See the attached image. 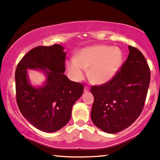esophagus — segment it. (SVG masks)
<instances>
[{"mask_svg": "<svg viewBox=\"0 0 160 160\" xmlns=\"http://www.w3.org/2000/svg\"><path fill=\"white\" fill-rule=\"evenodd\" d=\"M89 90H90V88H89L88 86H85V88H84L85 92H88V91H89Z\"/></svg>", "mask_w": 160, "mask_h": 160, "instance_id": "obj_1", "label": "esophagus"}]
</instances>
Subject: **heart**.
I'll return each mask as SVG.
<instances>
[{
	"mask_svg": "<svg viewBox=\"0 0 160 160\" xmlns=\"http://www.w3.org/2000/svg\"><path fill=\"white\" fill-rule=\"evenodd\" d=\"M120 48L105 44L88 47L78 52V58H72L67 64L68 72L74 80L84 78L86 69L93 83L103 84L115 77L123 62Z\"/></svg>",
	"mask_w": 160,
	"mask_h": 160,
	"instance_id": "b5f03b06",
	"label": "heart"
}]
</instances>
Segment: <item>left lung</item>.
Returning a JSON list of instances; mask_svg holds the SVG:
<instances>
[{"label": "left lung", "instance_id": "left-lung-1", "mask_svg": "<svg viewBox=\"0 0 160 160\" xmlns=\"http://www.w3.org/2000/svg\"><path fill=\"white\" fill-rule=\"evenodd\" d=\"M129 55L110 81L92 86L94 97L91 118L98 128L107 133L127 129L140 116L146 102L151 73L142 52L129 46Z\"/></svg>", "mask_w": 160, "mask_h": 160}]
</instances>
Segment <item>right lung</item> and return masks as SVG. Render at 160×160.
Here are the masks:
<instances>
[{"label":"right lung","instance_id":"right-lung-1","mask_svg":"<svg viewBox=\"0 0 160 160\" xmlns=\"http://www.w3.org/2000/svg\"><path fill=\"white\" fill-rule=\"evenodd\" d=\"M63 50L59 44L36 47L23 56L15 71L19 110L36 128L47 132L58 131L69 122L72 106L84 90L82 83L71 81L63 74L66 52ZM28 68L46 71L48 79L44 87L36 89L29 83Z\"/></svg>","mask_w":160,"mask_h":160}]
</instances>
